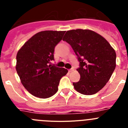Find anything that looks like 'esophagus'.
Here are the masks:
<instances>
[{
	"instance_id": "1",
	"label": "esophagus",
	"mask_w": 128,
	"mask_h": 128,
	"mask_svg": "<svg viewBox=\"0 0 128 128\" xmlns=\"http://www.w3.org/2000/svg\"><path fill=\"white\" fill-rule=\"evenodd\" d=\"M74 69L73 68H72L70 69V70H68V72H72V71H74Z\"/></svg>"
}]
</instances>
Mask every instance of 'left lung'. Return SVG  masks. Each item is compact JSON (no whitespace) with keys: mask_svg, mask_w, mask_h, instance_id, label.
Here are the masks:
<instances>
[{"mask_svg":"<svg viewBox=\"0 0 128 128\" xmlns=\"http://www.w3.org/2000/svg\"><path fill=\"white\" fill-rule=\"evenodd\" d=\"M63 40L68 43L77 55L80 76L73 82L78 92L91 95L105 86L116 66V53L104 37L90 30H68Z\"/></svg>","mask_w":128,"mask_h":128,"instance_id":"8db88e82","label":"left lung"}]
</instances>
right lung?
I'll return each instance as SVG.
<instances>
[{"mask_svg": "<svg viewBox=\"0 0 128 128\" xmlns=\"http://www.w3.org/2000/svg\"><path fill=\"white\" fill-rule=\"evenodd\" d=\"M65 31L40 32L32 36L16 55V69L21 82L30 94L40 98L52 96L58 90L60 80L68 70L50 64L54 48Z\"/></svg>", "mask_w": 128, "mask_h": 128, "instance_id": "1", "label": "right lung"}]
</instances>
